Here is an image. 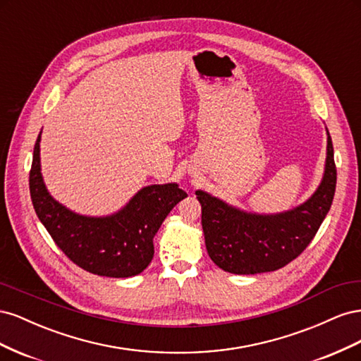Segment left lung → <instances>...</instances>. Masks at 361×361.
Segmentation results:
<instances>
[{"label": "left lung", "mask_w": 361, "mask_h": 361, "mask_svg": "<svg viewBox=\"0 0 361 361\" xmlns=\"http://www.w3.org/2000/svg\"><path fill=\"white\" fill-rule=\"evenodd\" d=\"M336 179L333 141L329 134L325 173L318 191L289 212L245 214L197 191L207 255L216 267L232 274H259L288 265L319 231L333 203Z\"/></svg>", "instance_id": "1"}]
</instances>
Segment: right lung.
Listing matches in <instances>:
<instances>
[{
  "label": "right lung",
  "instance_id": "right-lung-1",
  "mask_svg": "<svg viewBox=\"0 0 361 361\" xmlns=\"http://www.w3.org/2000/svg\"><path fill=\"white\" fill-rule=\"evenodd\" d=\"M39 143L40 134L32 152L30 194L54 243L75 265L96 276L125 279L145 271L154 257L155 233L187 192L176 183L150 185L114 215H76L48 194L40 174Z\"/></svg>",
  "mask_w": 361,
  "mask_h": 361
}]
</instances>
